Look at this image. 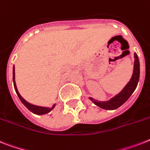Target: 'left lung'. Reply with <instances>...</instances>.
I'll list each match as a JSON object with an SVG mask.
<instances>
[{
    "label": "left lung",
    "mask_w": 150,
    "mask_h": 150,
    "mask_svg": "<svg viewBox=\"0 0 150 150\" xmlns=\"http://www.w3.org/2000/svg\"><path fill=\"white\" fill-rule=\"evenodd\" d=\"M134 66H133L132 78L130 79L129 81L126 84V86L122 88V90L119 94L108 101H98L92 97H89L90 100L98 107L103 109H107V110H114V109H118L122 105L126 103L136 89V86L138 85L139 79V72H140L139 61V58L136 53H134Z\"/></svg>",
    "instance_id": "8db88e82"
}]
</instances>
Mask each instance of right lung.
I'll return each instance as SVG.
<instances>
[{
    "label": "right lung",
    "instance_id": "obj_1",
    "mask_svg": "<svg viewBox=\"0 0 150 150\" xmlns=\"http://www.w3.org/2000/svg\"><path fill=\"white\" fill-rule=\"evenodd\" d=\"M13 82H14V89H15V92L18 95V98H20V100L21 101V103L25 105L27 109L30 110L31 112L35 113L36 115H44V114H47V113L50 112L52 109H54V106H55V104H54V105L51 108L49 107H43V106H38V105H32L31 103H29L28 102H27L22 96H21L20 93L18 92V88H17V86H16V82H15V72H14V65L13 67Z\"/></svg>",
    "mask_w": 150,
    "mask_h": 150
}]
</instances>
